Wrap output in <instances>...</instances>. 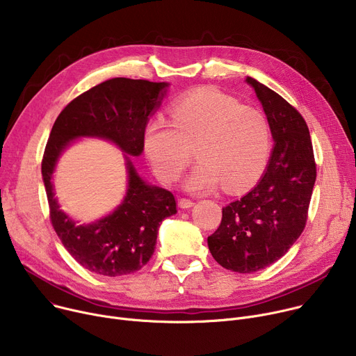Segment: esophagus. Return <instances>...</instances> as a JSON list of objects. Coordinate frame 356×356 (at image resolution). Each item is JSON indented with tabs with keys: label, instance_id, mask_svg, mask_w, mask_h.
I'll list each match as a JSON object with an SVG mask.
<instances>
[{
	"label": "esophagus",
	"instance_id": "esophagus-1",
	"mask_svg": "<svg viewBox=\"0 0 356 356\" xmlns=\"http://www.w3.org/2000/svg\"><path fill=\"white\" fill-rule=\"evenodd\" d=\"M178 204H179V207H181V208H184V209H188V208L193 207L195 202H194L193 200H188V198H181Z\"/></svg>",
	"mask_w": 356,
	"mask_h": 356
}]
</instances>
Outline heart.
Returning <instances> with one entry per match:
<instances>
[{"instance_id":"b5f03b06","label":"heart","mask_w":356,"mask_h":356,"mask_svg":"<svg viewBox=\"0 0 356 356\" xmlns=\"http://www.w3.org/2000/svg\"><path fill=\"white\" fill-rule=\"evenodd\" d=\"M143 147L162 182L179 179L194 148L200 162L186 177L185 188L205 194L224 184L229 193H238L255 184L265 171L272 129L259 108L202 88L178 98L170 120L151 118L144 128Z\"/></svg>"}]
</instances>
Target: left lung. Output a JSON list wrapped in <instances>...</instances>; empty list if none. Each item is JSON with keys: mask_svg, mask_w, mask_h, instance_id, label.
I'll list each match as a JSON object with an SVG mask.
<instances>
[{"mask_svg": "<svg viewBox=\"0 0 356 356\" xmlns=\"http://www.w3.org/2000/svg\"><path fill=\"white\" fill-rule=\"evenodd\" d=\"M245 81L264 106L275 144L257 186L222 208L221 225L208 236V248L221 266L251 273L284 257L302 234L316 163L302 115L257 79Z\"/></svg>", "mask_w": 356, "mask_h": 356, "instance_id": "obj_1", "label": "left lung"}]
</instances>
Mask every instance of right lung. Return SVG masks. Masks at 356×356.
Masks as SVG:
<instances>
[{
	"label": "right lung",
	"mask_w": 356,
	"mask_h": 356,
	"mask_svg": "<svg viewBox=\"0 0 356 356\" xmlns=\"http://www.w3.org/2000/svg\"><path fill=\"white\" fill-rule=\"evenodd\" d=\"M168 86L147 79H108L72 99L51 129L41 163L51 224L71 257L98 275L121 277L140 270L154 254L162 220L177 213L172 193L143 181L128 156L144 151V128ZM81 136L114 142L126 152L129 170L124 201L88 226H78L59 209L51 186L58 158Z\"/></svg>",
	"instance_id": "add662e5"
}]
</instances>
